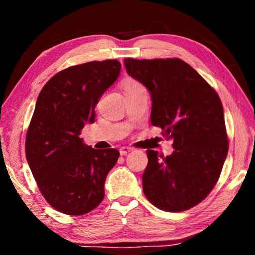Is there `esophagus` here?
Listing matches in <instances>:
<instances>
[{"label":"esophagus","mask_w":255,"mask_h":255,"mask_svg":"<svg viewBox=\"0 0 255 255\" xmlns=\"http://www.w3.org/2000/svg\"><path fill=\"white\" fill-rule=\"evenodd\" d=\"M133 148L132 147H128V146H124V147H122L119 149V153L120 155H127L128 153L132 152Z\"/></svg>","instance_id":"1"}]
</instances>
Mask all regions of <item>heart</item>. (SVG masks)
<instances>
[{
	"label": "heart",
	"mask_w": 255,
	"mask_h": 255,
	"mask_svg": "<svg viewBox=\"0 0 255 255\" xmlns=\"http://www.w3.org/2000/svg\"><path fill=\"white\" fill-rule=\"evenodd\" d=\"M136 85H139V84H138L136 81H133V80H131V79L124 80L123 83H122V86H123L124 91H126V90L130 89V88H132V86H136Z\"/></svg>",
	"instance_id": "1"
}]
</instances>
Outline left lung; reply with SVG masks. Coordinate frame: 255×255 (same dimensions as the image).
I'll return each mask as SVG.
<instances>
[{
    "label": "left lung",
    "mask_w": 255,
    "mask_h": 255,
    "mask_svg": "<svg viewBox=\"0 0 255 255\" xmlns=\"http://www.w3.org/2000/svg\"><path fill=\"white\" fill-rule=\"evenodd\" d=\"M126 71L152 96L150 123L173 140L164 157L147 149L143 191L164 211L192 208L221 175L228 139L221 99L196 70L179 58H125Z\"/></svg>",
    "instance_id": "obj_1"
}]
</instances>
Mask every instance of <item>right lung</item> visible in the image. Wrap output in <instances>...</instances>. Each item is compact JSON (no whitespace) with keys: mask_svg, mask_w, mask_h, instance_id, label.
Wrapping results in <instances>:
<instances>
[{"mask_svg":"<svg viewBox=\"0 0 255 255\" xmlns=\"http://www.w3.org/2000/svg\"><path fill=\"white\" fill-rule=\"evenodd\" d=\"M117 59L89 62L60 71L38 96L25 138V156L47 202L81 216L101 204L105 182L119 152L94 149L80 138L96 120V106L120 74Z\"/></svg>","mask_w":255,"mask_h":255,"instance_id":"right-lung-1","label":"right lung"}]
</instances>
